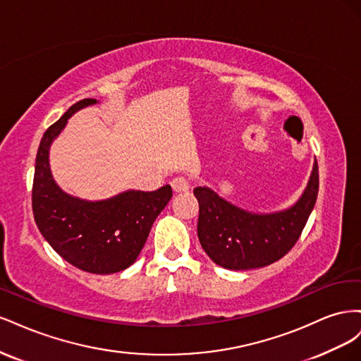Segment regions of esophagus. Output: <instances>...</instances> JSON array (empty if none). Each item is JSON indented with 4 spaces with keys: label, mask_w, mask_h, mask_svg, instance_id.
<instances>
[{
    "label": "esophagus",
    "mask_w": 361,
    "mask_h": 361,
    "mask_svg": "<svg viewBox=\"0 0 361 361\" xmlns=\"http://www.w3.org/2000/svg\"><path fill=\"white\" fill-rule=\"evenodd\" d=\"M171 188L176 192L188 191L191 188V182H190V179H187L185 176H176V178L171 179Z\"/></svg>",
    "instance_id": "esophagus-1"
}]
</instances>
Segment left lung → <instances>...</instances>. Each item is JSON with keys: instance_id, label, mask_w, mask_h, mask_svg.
<instances>
[{"instance_id": "left-lung-1", "label": "left lung", "mask_w": 361, "mask_h": 361, "mask_svg": "<svg viewBox=\"0 0 361 361\" xmlns=\"http://www.w3.org/2000/svg\"><path fill=\"white\" fill-rule=\"evenodd\" d=\"M318 162L298 202L274 214H251L226 202L207 187L194 188L199 200V241L216 265L243 271L281 259L298 241L316 203Z\"/></svg>"}]
</instances>
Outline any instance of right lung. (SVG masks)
Returning a JSON list of instances; mask_svg holds the SVG:
<instances>
[{
    "mask_svg": "<svg viewBox=\"0 0 361 361\" xmlns=\"http://www.w3.org/2000/svg\"><path fill=\"white\" fill-rule=\"evenodd\" d=\"M96 99L73 104L43 134L32 180V214L42 236L71 265L92 274H113L130 267L173 191L129 190L111 199L89 202L64 192L52 178L49 147L69 117Z\"/></svg>",
    "mask_w": 361,
    "mask_h": 361,
    "instance_id": "right-lung-1",
    "label": "right lung"
}]
</instances>
